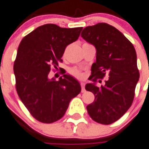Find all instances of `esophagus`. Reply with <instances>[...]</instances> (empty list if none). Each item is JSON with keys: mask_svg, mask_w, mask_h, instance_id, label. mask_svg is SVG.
<instances>
[{"mask_svg": "<svg viewBox=\"0 0 149 149\" xmlns=\"http://www.w3.org/2000/svg\"><path fill=\"white\" fill-rule=\"evenodd\" d=\"M81 86V92H86V89H85V84L83 82H81L80 83Z\"/></svg>", "mask_w": 149, "mask_h": 149, "instance_id": "esophagus-1", "label": "esophagus"}]
</instances>
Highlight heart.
<instances>
[{
	"label": "heart",
	"instance_id": "obj_1",
	"mask_svg": "<svg viewBox=\"0 0 149 149\" xmlns=\"http://www.w3.org/2000/svg\"><path fill=\"white\" fill-rule=\"evenodd\" d=\"M70 74L72 75V77H76V78L78 79L82 78V77H83L82 72H81L78 68H76V67H73V68L70 70Z\"/></svg>",
	"mask_w": 149,
	"mask_h": 149
}]
</instances>
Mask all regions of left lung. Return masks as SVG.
I'll return each instance as SVG.
<instances>
[{
	"label": "left lung",
	"mask_w": 149,
	"mask_h": 149,
	"mask_svg": "<svg viewBox=\"0 0 149 149\" xmlns=\"http://www.w3.org/2000/svg\"><path fill=\"white\" fill-rule=\"evenodd\" d=\"M81 36L96 47V61L92 66L91 80L97 82L108 74L105 85L98 87L86 84V89L95 95V100L86 108L97 123L109 125L118 120L132 105L135 88L139 78L136 52L119 30L100 22L87 26Z\"/></svg>",
	"instance_id": "obj_1"
}]
</instances>
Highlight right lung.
<instances>
[{
  "mask_svg": "<svg viewBox=\"0 0 149 149\" xmlns=\"http://www.w3.org/2000/svg\"><path fill=\"white\" fill-rule=\"evenodd\" d=\"M82 27L61 28L41 26L21 41L13 64L19 97L35 119L44 123L63 117L71 99L81 92L73 77L64 74L57 81L48 78L52 66L57 68L65 48L78 39ZM63 74V73H62Z\"/></svg>",
  "mask_w": 149,
  "mask_h": 149,
  "instance_id": "right-lung-1",
  "label": "right lung"
}]
</instances>
